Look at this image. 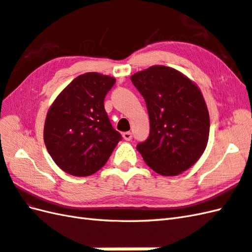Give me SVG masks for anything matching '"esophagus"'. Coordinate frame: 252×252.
Wrapping results in <instances>:
<instances>
[{
  "instance_id": "esophagus-1",
  "label": "esophagus",
  "mask_w": 252,
  "mask_h": 252,
  "mask_svg": "<svg viewBox=\"0 0 252 252\" xmlns=\"http://www.w3.org/2000/svg\"><path fill=\"white\" fill-rule=\"evenodd\" d=\"M123 138H124L126 141H130L132 139V133L130 131H126L123 133Z\"/></svg>"
}]
</instances>
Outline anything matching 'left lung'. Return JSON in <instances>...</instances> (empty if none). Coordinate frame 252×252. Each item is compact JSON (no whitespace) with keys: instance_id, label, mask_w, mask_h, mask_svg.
I'll use <instances>...</instances> for the list:
<instances>
[{"instance_id":"left-lung-1","label":"left lung","mask_w":252,"mask_h":252,"mask_svg":"<svg viewBox=\"0 0 252 252\" xmlns=\"http://www.w3.org/2000/svg\"><path fill=\"white\" fill-rule=\"evenodd\" d=\"M130 79L150 117L149 138L138 143V152L161 176L186 171L202 156L209 137V113L199 88L165 65H153Z\"/></svg>"}]
</instances>
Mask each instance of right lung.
I'll return each mask as SVG.
<instances>
[{"label": "right lung", "instance_id": "add662e5", "mask_svg": "<svg viewBox=\"0 0 252 252\" xmlns=\"http://www.w3.org/2000/svg\"><path fill=\"white\" fill-rule=\"evenodd\" d=\"M115 84L112 76L97 72L77 76L47 112L44 142L61 169L87 177L107 163L122 136L111 125L104 98Z\"/></svg>", "mask_w": 252, "mask_h": 252}]
</instances>
